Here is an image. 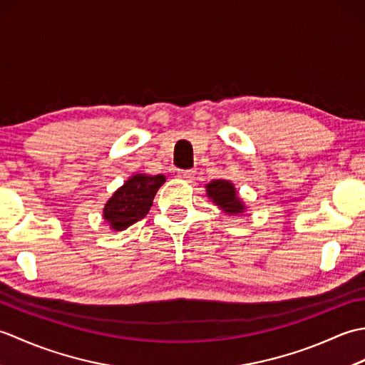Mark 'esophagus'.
<instances>
[{"label": "esophagus", "mask_w": 365, "mask_h": 365, "mask_svg": "<svg viewBox=\"0 0 365 365\" xmlns=\"http://www.w3.org/2000/svg\"><path fill=\"white\" fill-rule=\"evenodd\" d=\"M195 170L192 169H182V170H178L177 173V177L178 178H182V180H185V182H190L192 177H195Z\"/></svg>", "instance_id": "1"}]
</instances>
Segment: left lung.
<instances>
[{"label":"left lung","instance_id":"1","mask_svg":"<svg viewBox=\"0 0 365 365\" xmlns=\"http://www.w3.org/2000/svg\"><path fill=\"white\" fill-rule=\"evenodd\" d=\"M207 196L210 197L215 205H218L224 213L227 215H240L246 210V205L242 199L238 197V192L234 183L229 180H213L205 185Z\"/></svg>","mask_w":365,"mask_h":365}]
</instances>
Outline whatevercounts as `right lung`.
<instances>
[{"instance_id":"obj_1","label":"right lung","mask_w":365,"mask_h":365,"mask_svg":"<svg viewBox=\"0 0 365 365\" xmlns=\"http://www.w3.org/2000/svg\"><path fill=\"white\" fill-rule=\"evenodd\" d=\"M165 175L135 174L105 204L103 218L114 230H125L149 213Z\"/></svg>"}]
</instances>
